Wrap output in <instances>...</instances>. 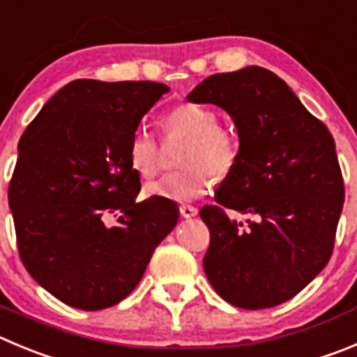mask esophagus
Returning a JSON list of instances; mask_svg holds the SVG:
<instances>
[{"label": "esophagus", "mask_w": 357, "mask_h": 357, "mask_svg": "<svg viewBox=\"0 0 357 357\" xmlns=\"http://www.w3.org/2000/svg\"><path fill=\"white\" fill-rule=\"evenodd\" d=\"M179 213H181L183 218H194V216H197V208H194V206H181L179 208Z\"/></svg>", "instance_id": "esophagus-1"}]
</instances>
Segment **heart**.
I'll list each match as a JSON object with an SVG mask.
<instances>
[{
	"label": "heart",
	"mask_w": 357,
	"mask_h": 357,
	"mask_svg": "<svg viewBox=\"0 0 357 357\" xmlns=\"http://www.w3.org/2000/svg\"><path fill=\"white\" fill-rule=\"evenodd\" d=\"M165 133L188 137L179 163V171L163 176L146 186L149 197L172 202H188L204 197L215 183V174L224 178L238 162L239 142L227 126L218 125V114L201 103L181 102L163 116ZM132 169L142 178H151L160 169V146L149 130L133 132L128 146Z\"/></svg>",
	"instance_id": "obj_1"
}]
</instances>
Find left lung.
<instances>
[{"instance_id": "obj_1", "label": "left lung", "mask_w": 357, "mask_h": 357, "mask_svg": "<svg viewBox=\"0 0 357 357\" xmlns=\"http://www.w3.org/2000/svg\"><path fill=\"white\" fill-rule=\"evenodd\" d=\"M234 121L239 153L204 206V271L218 296L246 310L282 305L324 269L344 208L335 139L285 81L261 66L215 73L186 96ZM225 208L250 214L246 225Z\"/></svg>"}]
</instances>
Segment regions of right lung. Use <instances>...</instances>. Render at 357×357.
<instances>
[{"label": "right lung", "mask_w": 357, "mask_h": 357, "mask_svg": "<svg viewBox=\"0 0 357 357\" xmlns=\"http://www.w3.org/2000/svg\"><path fill=\"white\" fill-rule=\"evenodd\" d=\"M169 91L151 81L77 79L28 125L8 186L21 261L36 284L73 308L103 310L137 287L176 227V202H135L141 178L128 146ZM114 215L116 224L105 220Z\"/></svg>", "instance_id": "right-lung-1"}]
</instances>
